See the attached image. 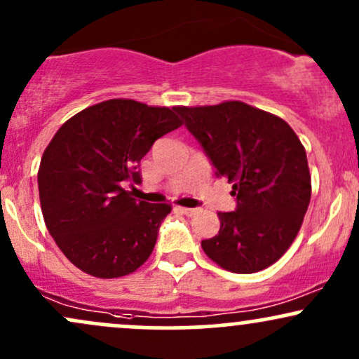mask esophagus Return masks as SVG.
I'll list each match as a JSON object with an SVG mask.
<instances>
[{
  "label": "esophagus",
  "mask_w": 359,
  "mask_h": 359,
  "mask_svg": "<svg viewBox=\"0 0 359 359\" xmlns=\"http://www.w3.org/2000/svg\"><path fill=\"white\" fill-rule=\"evenodd\" d=\"M177 211L185 214V216H196V214L199 212V209H196V208H177Z\"/></svg>",
  "instance_id": "esophagus-1"
}]
</instances>
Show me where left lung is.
<instances>
[{
	"label": "left lung",
	"instance_id": "obj_1",
	"mask_svg": "<svg viewBox=\"0 0 359 359\" xmlns=\"http://www.w3.org/2000/svg\"><path fill=\"white\" fill-rule=\"evenodd\" d=\"M175 111L236 196V211L217 212L221 228L201 243L204 253L233 273L273 265L294 243L311 203L306 148L295 131L241 101Z\"/></svg>",
	"mask_w": 359,
	"mask_h": 359
}]
</instances>
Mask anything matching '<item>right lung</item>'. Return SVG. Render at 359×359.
Masks as SVG:
<instances>
[{
    "mask_svg": "<svg viewBox=\"0 0 359 359\" xmlns=\"http://www.w3.org/2000/svg\"><path fill=\"white\" fill-rule=\"evenodd\" d=\"M179 126L175 108L108 100L53 135L39 168L40 205L57 246L84 273L125 277L151 255L172 205L135 199L121 182H142V158Z\"/></svg>",
    "mask_w": 359,
    "mask_h": 359,
    "instance_id": "obj_1",
    "label": "right lung"
}]
</instances>
